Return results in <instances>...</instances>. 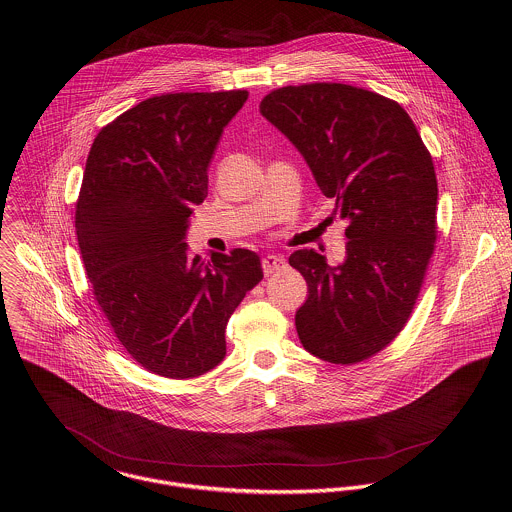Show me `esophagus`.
I'll return each instance as SVG.
<instances>
[{"label": "esophagus", "instance_id": "esophagus-1", "mask_svg": "<svg viewBox=\"0 0 512 512\" xmlns=\"http://www.w3.org/2000/svg\"><path fill=\"white\" fill-rule=\"evenodd\" d=\"M285 267V259L281 255H267L263 257V273L269 277Z\"/></svg>", "mask_w": 512, "mask_h": 512}]
</instances>
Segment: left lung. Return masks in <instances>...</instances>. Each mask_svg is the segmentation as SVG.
Instances as JSON below:
<instances>
[{
  "label": "left lung",
  "instance_id": "obj_1",
  "mask_svg": "<svg viewBox=\"0 0 512 512\" xmlns=\"http://www.w3.org/2000/svg\"><path fill=\"white\" fill-rule=\"evenodd\" d=\"M261 114L303 154L334 211L348 221L346 259L330 267L314 249L289 257L307 281L299 338L330 364L384 350L406 326L437 237V178L408 112L342 83L271 91Z\"/></svg>",
  "mask_w": 512,
  "mask_h": 512
}]
</instances>
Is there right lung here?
I'll return each mask as SVG.
<instances>
[{
	"instance_id": "add662e5",
	"label": "right lung",
	"mask_w": 512,
	"mask_h": 512,
	"mask_svg": "<svg viewBox=\"0 0 512 512\" xmlns=\"http://www.w3.org/2000/svg\"><path fill=\"white\" fill-rule=\"evenodd\" d=\"M247 91L146 99L97 134L75 227L95 299L148 372L198 378L225 358V326L263 279L249 249L188 259V219L207 168Z\"/></svg>"
}]
</instances>
